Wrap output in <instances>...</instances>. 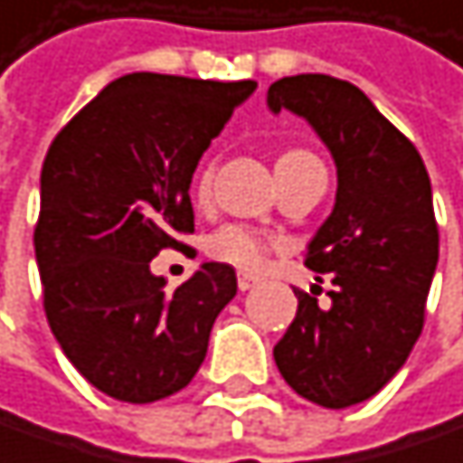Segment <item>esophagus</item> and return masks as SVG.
Returning a JSON list of instances; mask_svg holds the SVG:
<instances>
[{"label": "esophagus", "mask_w": 463, "mask_h": 463, "mask_svg": "<svg viewBox=\"0 0 463 463\" xmlns=\"http://www.w3.org/2000/svg\"><path fill=\"white\" fill-rule=\"evenodd\" d=\"M237 285H240V290H250L253 285H259V277L256 274H248V271H240Z\"/></svg>", "instance_id": "obj_1"}]
</instances>
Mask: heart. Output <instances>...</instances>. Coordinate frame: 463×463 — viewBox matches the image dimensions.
Wrapping results in <instances>:
<instances>
[{"label":"heart","instance_id":"1","mask_svg":"<svg viewBox=\"0 0 463 463\" xmlns=\"http://www.w3.org/2000/svg\"><path fill=\"white\" fill-rule=\"evenodd\" d=\"M290 156H307V151H285L279 159H290ZM210 178H213V170L204 167L200 181H197V194L203 197L210 189ZM271 242L266 237H260L256 232L245 229V226H223L221 232L213 234L210 240V253L213 259L226 260V263H234L240 269H259L266 253H269Z\"/></svg>","mask_w":463,"mask_h":463}]
</instances>
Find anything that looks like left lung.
Wrapping results in <instances>:
<instances>
[{"label":"left lung","instance_id":"8db88e82","mask_svg":"<svg viewBox=\"0 0 463 463\" xmlns=\"http://www.w3.org/2000/svg\"><path fill=\"white\" fill-rule=\"evenodd\" d=\"M266 106L304 117L335 162L333 213L307 248V266L335 285L330 307L293 290L274 363L296 394L341 411L383 389L421 335L439 256L432 184L416 146L352 82L282 77Z\"/></svg>","mask_w":463,"mask_h":463}]
</instances>
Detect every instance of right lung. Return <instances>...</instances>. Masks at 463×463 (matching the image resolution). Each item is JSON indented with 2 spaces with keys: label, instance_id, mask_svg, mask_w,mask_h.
I'll return each instance as SVG.
<instances>
[{
  "label": "right lung",
  "instance_id": "add662e5",
  "mask_svg": "<svg viewBox=\"0 0 463 463\" xmlns=\"http://www.w3.org/2000/svg\"><path fill=\"white\" fill-rule=\"evenodd\" d=\"M253 80L136 71L106 85L55 136L42 165L33 253L63 354L103 394L154 402L200 371L213 322L237 296L229 263L184 285L151 259L194 232L192 178Z\"/></svg>",
  "mask_w": 463,
  "mask_h": 463
}]
</instances>
